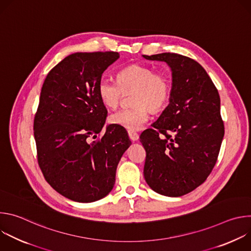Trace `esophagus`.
Instances as JSON below:
<instances>
[{
  "mask_svg": "<svg viewBox=\"0 0 251 251\" xmlns=\"http://www.w3.org/2000/svg\"><path fill=\"white\" fill-rule=\"evenodd\" d=\"M128 135H129V138L131 139V141L135 142V141H138L139 140V134L134 132V131H128Z\"/></svg>",
  "mask_w": 251,
  "mask_h": 251,
  "instance_id": "esophagus-1",
  "label": "esophagus"
}]
</instances>
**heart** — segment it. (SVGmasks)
Instances as JSON below:
<instances>
[{
    "label": "heart",
    "instance_id": "1",
    "mask_svg": "<svg viewBox=\"0 0 251 251\" xmlns=\"http://www.w3.org/2000/svg\"><path fill=\"white\" fill-rule=\"evenodd\" d=\"M135 107L120 109L109 116V121L130 131L140 130L149 119V109L159 111L167 104L171 93L169 76L152 66L131 64L117 74V81L102 77L97 92L102 103L108 108H116L125 93L132 92Z\"/></svg>",
    "mask_w": 251,
    "mask_h": 251
}]
</instances>
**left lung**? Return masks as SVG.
Returning a JSON list of instances; mask_svg holds the SVG:
<instances>
[{
	"label": "left lung",
	"instance_id": "1",
	"mask_svg": "<svg viewBox=\"0 0 251 251\" xmlns=\"http://www.w3.org/2000/svg\"><path fill=\"white\" fill-rule=\"evenodd\" d=\"M172 70L169 104L153 128L140 136L146 150L144 176L166 197H181L201 186L217 163L225 136L221 98L204 68L176 53L143 55Z\"/></svg>",
	"mask_w": 251,
	"mask_h": 251
}]
</instances>
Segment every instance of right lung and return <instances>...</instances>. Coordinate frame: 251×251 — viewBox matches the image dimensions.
<instances>
[{
  "label": "right lung",
  "mask_w": 251,
  "mask_h": 251,
  "mask_svg": "<svg viewBox=\"0 0 251 251\" xmlns=\"http://www.w3.org/2000/svg\"><path fill=\"white\" fill-rule=\"evenodd\" d=\"M118 58L114 51L73 53L50 71L42 87L33 120L38 162L46 181L71 201L91 202L108 195L131 145L127 132L116 125L90 142L107 117L98 81Z\"/></svg>",
  "instance_id": "1"
}]
</instances>
